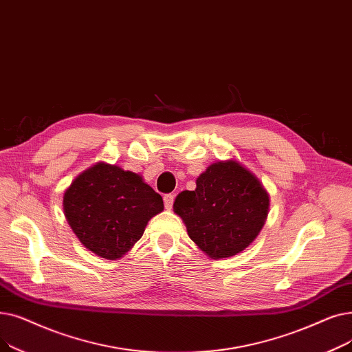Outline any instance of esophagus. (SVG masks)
Returning <instances> with one entry per match:
<instances>
[{"label":"esophagus","instance_id":"esophagus-1","mask_svg":"<svg viewBox=\"0 0 352 352\" xmlns=\"http://www.w3.org/2000/svg\"><path fill=\"white\" fill-rule=\"evenodd\" d=\"M163 200H164V208H166L167 210H170V209L173 208L175 195H166V196L163 197Z\"/></svg>","mask_w":352,"mask_h":352}]
</instances>
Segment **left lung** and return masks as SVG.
Masks as SVG:
<instances>
[{"mask_svg":"<svg viewBox=\"0 0 352 352\" xmlns=\"http://www.w3.org/2000/svg\"><path fill=\"white\" fill-rule=\"evenodd\" d=\"M189 238L212 259L236 255L255 241L270 210L259 179L236 162H216L173 204Z\"/></svg>","mask_w":352,"mask_h":352,"instance_id":"left-lung-1","label":"left lung"}]
</instances>
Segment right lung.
<instances>
[{"label": "right lung", "instance_id": "add662e5", "mask_svg": "<svg viewBox=\"0 0 352 352\" xmlns=\"http://www.w3.org/2000/svg\"><path fill=\"white\" fill-rule=\"evenodd\" d=\"M65 219L89 250L119 259L163 210V199L142 176L98 162L78 175L63 197Z\"/></svg>", "mask_w": 352, "mask_h": 352}]
</instances>
